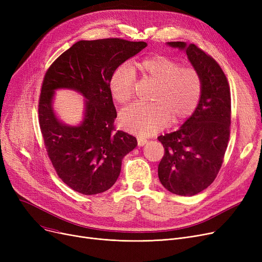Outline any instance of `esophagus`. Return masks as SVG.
Returning <instances> with one entry per match:
<instances>
[{
    "label": "esophagus",
    "mask_w": 262,
    "mask_h": 262,
    "mask_svg": "<svg viewBox=\"0 0 262 262\" xmlns=\"http://www.w3.org/2000/svg\"><path fill=\"white\" fill-rule=\"evenodd\" d=\"M137 141H138V145L139 146H143V145H145L146 143H147V140L146 139H143V138H137Z\"/></svg>",
    "instance_id": "1"
}]
</instances>
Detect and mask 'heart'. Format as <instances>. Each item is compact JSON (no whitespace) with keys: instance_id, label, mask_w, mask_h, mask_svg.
<instances>
[{"instance_id":"heart-1","label":"heart","mask_w":262,"mask_h":262,"mask_svg":"<svg viewBox=\"0 0 262 262\" xmlns=\"http://www.w3.org/2000/svg\"><path fill=\"white\" fill-rule=\"evenodd\" d=\"M141 75L156 82L152 105L133 104L120 114L122 127L141 137L152 136L161 130L168 122L178 123L195 112L202 93L203 79L193 68H182L176 60L154 55L136 64ZM136 75L133 68L120 64L109 79L113 98L125 104L134 95Z\"/></svg>"}]
</instances>
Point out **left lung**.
Instances as JSON below:
<instances>
[{
	"label": "left lung",
	"mask_w": 262,
	"mask_h": 262,
	"mask_svg": "<svg viewBox=\"0 0 262 262\" xmlns=\"http://www.w3.org/2000/svg\"><path fill=\"white\" fill-rule=\"evenodd\" d=\"M168 46L185 51L203 79L200 104L176 132L159 136L164 155L158 166L162 186L177 195H195L216 177L230 133V91L219 63L195 45L182 41Z\"/></svg>",
	"instance_id": "left-lung-1"
}]
</instances>
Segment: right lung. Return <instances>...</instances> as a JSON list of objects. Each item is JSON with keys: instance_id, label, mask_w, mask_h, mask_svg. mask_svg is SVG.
I'll return each instance as SVG.
<instances>
[{"instance_id": "right-lung-1", "label": "right lung", "mask_w": 262, "mask_h": 262, "mask_svg": "<svg viewBox=\"0 0 262 262\" xmlns=\"http://www.w3.org/2000/svg\"><path fill=\"white\" fill-rule=\"evenodd\" d=\"M119 38L80 40L63 52L45 75L39 124L48 155L60 180L85 195L112 188L122 159L137 146L134 136L115 130L117 118L109 79L116 69L146 48ZM70 89L84 96V117L68 126L53 112L54 91Z\"/></svg>"}]
</instances>
